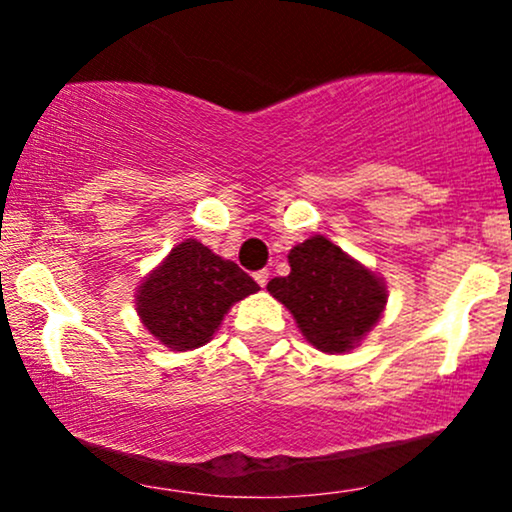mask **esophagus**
<instances>
[{
	"label": "esophagus",
	"instance_id": "esophagus-1",
	"mask_svg": "<svg viewBox=\"0 0 512 512\" xmlns=\"http://www.w3.org/2000/svg\"><path fill=\"white\" fill-rule=\"evenodd\" d=\"M255 281L260 286H267V281H269V272L267 269H260V272H255Z\"/></svg>",
	"mask_w": 512,
	"mask_h": 512
}]
</instances>
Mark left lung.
Returning <instances> with one entry per match:
<instances>
[{
    "mask_svg": "<svg viewBox=\"0 0 512 512\" xmlns=\"http://www.w3.org/2000/svg\"><path fill=\"white\" fill-rule=\"evenodd\" d=\"M289 264L291 274L276 276L267 291L291 310L315 349L325 354L354 349L383 315V279L325 236L298 243L289 252Z\"/></svg>",
    "mask_w": 512,
    "mask_h": 512,
    "instance_id": "8db88e82",
    "label": "left lung"
}]
</instances>
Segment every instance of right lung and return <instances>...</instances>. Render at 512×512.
Wrapping results in <instances>:
<instances>
[{
    "mask_svg": "<svg viewBox=\"0 0 512 512\" xmlns=\"http://www.w3.org/2000/svg\"><path fill=\"white\" fill-rule=\"evenodd\" d=\"M260 291L236 262L195 238L175 245L139 286L134 303L144 327L173 351L207 344L233 303Z\"/></svg>",
    "mask_w": 512,
    "mask_h": 512,
    "instance_id": "add662e5",
    "label": "right lung"
}]
</instances>
